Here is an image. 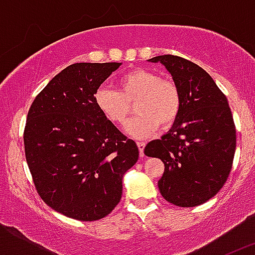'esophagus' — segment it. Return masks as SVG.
<instances>
[{"mask_svg": "<svg viewBox=\"0 0 255 255\" xmlns=\"http://www.w3.org/2000/svg\"><path fill=\"white\" fill-rule=\"evenodd\" d=\"M136 145H138L139 148L140 157H144V147H145V143H144V141H136Z\"/></svg>", "mask_w": 255, "mask_h": 255, "instance_id": "esophagus-1", "label": "esophagus"}]
</instances>
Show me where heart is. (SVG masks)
Listing matches in <instances>:
<instances>
[{"label":"heart","mask_w":255,"mask_h":255,"mask_svg":"<svg viewBox=\"0 0 255 255\" xmlns=\"http://www.w3.org/2000/svg\"><path fill=\"white\" fill-rule=\"evenodd\" d=\"M119 91L108 87L98 88L94 103L98 111L114 124H124L131 111L138 114L125 125L132 138L144 139L158 130L168 129L177 120L182 98L179 87L171 79L147 69H134L119 79Z\"/></svg>","instance_id":"heart-1"}]
</instances>
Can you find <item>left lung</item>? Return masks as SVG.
Listing matches in <instances>:
<instances>
[{"label":"left lung","mask_w":255,"mask_h":255,"mask_svg":"<svg viewBox=\"0 0 255 255\" xmlns=\"http://www.w3.org/2000/svg\"><path fill=\"white\" fill-rule=\"evenodd\" d=\"M161 62L181 92L177 120L161 139L144 148L162 159V197L179 207H197L215 197L233 167L236 129L227 98L206 70L179 56L150 58Z\"/></svg>","instance_id":"left-lung-1"}]
</instances>
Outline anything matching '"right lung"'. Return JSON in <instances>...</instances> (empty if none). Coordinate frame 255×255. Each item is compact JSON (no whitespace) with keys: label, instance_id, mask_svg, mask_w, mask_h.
<instances>
[{"label":"right lung","instance_id":"1","mask_svg":"<svg viewBox=\"0 0 255 255\" xmlns=\"http://www.w3.org/2000/svg\"><path fill=\"white\" fill-rule=\"evenodd\" d=\"M120 62L73 64L29 108L24 147L38 194L66 217H106L123 195V177L139 158L136 143L105 119L94 93Z\"/></svg>","mask_w":255,"mask_h":255}]
</instances>
